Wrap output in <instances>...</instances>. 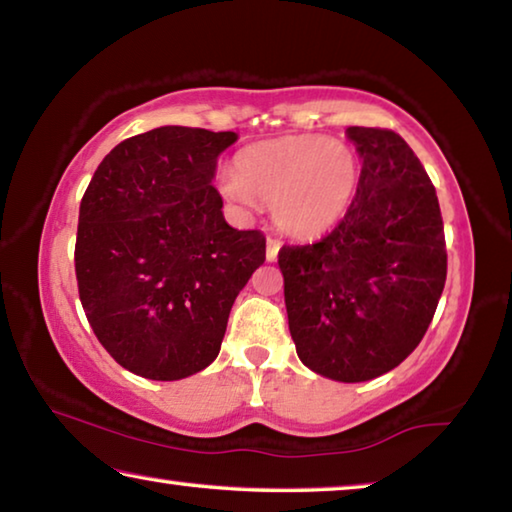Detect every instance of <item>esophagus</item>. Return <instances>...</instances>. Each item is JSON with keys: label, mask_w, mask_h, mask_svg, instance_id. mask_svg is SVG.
<instances>
[{"label": "esophagus", "mask_w": 512, "mask_h": 512, "mask_svg": "<svg viewBox=\"0 0 512 512\" xmlns=\"http://www.w3.org/2000/svg\"><path fill=\"white\" fill-rule=\"evenodd\" d=\"M280 248H282L280 239H275V237L266 239V259H268V262H275L277 253H280Z\"/></svg>", "instance_id": "1"}]
</instances>
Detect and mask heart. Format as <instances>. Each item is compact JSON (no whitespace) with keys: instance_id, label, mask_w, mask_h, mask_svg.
Returning a JSON list of instances; mask_svg holds the SVG:
<instances>
[{"instance_id":"heart-1","label":"heart","mask_w":512,"mask_h":512,"mask_svg":"<svg viewBox=\"0 0 512 512\" xmlns=\"http://www.w3.org/2000/svg\"><path fill=\"white\" fill-rule=\"evenodd\" d=\"M359 185L354 153L323 135H293L248 146L221 180L232 203L273 205L277 228L296 239L325 235L348 214Z\"/></svg>"}]
</instances>
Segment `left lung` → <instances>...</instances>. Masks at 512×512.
I'll return each mask as SVG.
<instances>
[{"mask_svg":"<svg viewBox=\"0 0 512 512\" xmlns=\"http://www.w3.org/2000/svg\"><path fill=\"white\" fill-rule=\"evenodd\" d=\"M363 160L357 196L316 244L282 246L289 332L300 361L368 381L409 357L447 280L443 216L427 171L395 131L350 126Z\"/></svg>","mask_w":512,"mask_h":512,"instance_id":"8db88e82","label":"left lung"}]
</instances>
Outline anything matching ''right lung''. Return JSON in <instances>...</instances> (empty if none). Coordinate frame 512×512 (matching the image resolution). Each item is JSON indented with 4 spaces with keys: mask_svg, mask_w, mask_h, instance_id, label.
<instances>
[{
    "mask_svg": "<svg viewBox=\"0 0 512 512\" xmlns=\"http://www.w3.org/2000/svg\"><path fill=\"white\" fill-rule=\"evenodd\" d=\"M237 133L160 126L128 137L94 171L74 268L99 343L135 375L173 381L221 350L230 309L266 259L259 230L223 219L216 158Z\"/></svg>",
    "mask_w": 512,
    "mask_h": 512,
    "instance_id": "1",
    "label": "right lung"
}]
</instances>
